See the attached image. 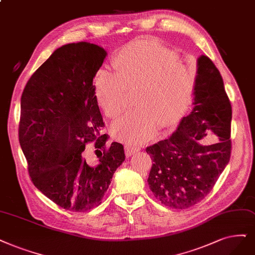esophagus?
I'll use <instances>...</instances> for the list:
<instances>
[{
  "mask_svg": "<svg viewBox=\"0 0 255 255\" xmlns=\"http://www.w3.org/2000/svg\"><path fill=\"white\" fill-rule=\"evenodd\" d=\"M139 148L138 147H131V146H126L125 147V152H126V155L127 156H131V155H133L134 153H136V152H138L139 151Z\"/></svg>",
  "mask_w": 255,
  "mask_h": 255,
  "instance_id": "obj_1",
  "label": "esophagus"
}]
</instances>
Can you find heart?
<instances>
[{"label":"heart","mask_w":255,"mask_h":255,"mask_svg":"<svg viewBox=\"0 0 255 255\" xmlns=\"http://www.w3.org/2000/svg\"><path fill=\"white\" fill-rule=\"evenodd\" d=\"M115 73L100 70L94 81L96 97L110 118L128 106L127 91L136 87L131 109L112 125V134L129 145L152 138L163 122L180 118L189 102L195 72L178 54L156 44L136 43L122 49L112 62Z\"/></svg>","instance_id":"obj_1"}]
</instances>
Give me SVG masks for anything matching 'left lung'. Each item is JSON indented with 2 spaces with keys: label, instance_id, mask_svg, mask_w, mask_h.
I'll return each mask as SVG.
<instances>
[{
  "label": "left lung",
  "instance_id": "obj_1",
  "mask_svg": "<svg viewBox=\"0 0 255 255\" xmlns=\"http://www.w3.org/2000/svg\"><path fill=\"white\" fill-rule=\"evenodd\" d=\"M231 118L222 75L208 56L201 55L193 110L170 137L146 148L153 162L147 181L155 199L170 208L187 209L211 191L230 159ZM208 130L219 140L203 145L199 140Z\"/></svg>",
  "mask_w": 255,
  "mask_h": 255
}]
</instances>
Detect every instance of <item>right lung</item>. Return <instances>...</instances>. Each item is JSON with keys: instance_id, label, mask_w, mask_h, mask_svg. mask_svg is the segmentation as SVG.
I'll list each match as a JSON object with an SVG mask.
<instances>
[{"instance_id": "obj_1", "label": "right lung", "mask_w": 255, "mask_h": 255, "mask_svg": "<svg viewBox=\"0 0 255 255\" xmlns=\"http://www.w3.org/2000/svg\"><path fill=\"white\" fill-rule=\"evenodd\" d=\"M107 55L87 42L64 45L27 82L21 98L18 140L33 185L62 208L98 207L124 147L107 146L93 79ZM94 143L91 152L85 149Z\"/></svg>"}]
</instances>
